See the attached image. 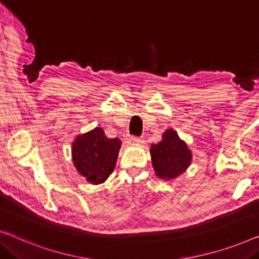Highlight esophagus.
I'll return each instance as SVG.
<instances>
[{
	"mask_svg": "<svg viewBox=\"0 0 259 259\" xmlns=\"http://www.w3.org/2000/svg\"><path fill=\"white\" fill-rule=\"evenodd\" d=\"M126 142L128 145H137L139 142V138H134V137H127L126 138Z\"/></svg>",
	"mask_w": 259,
	"mask_h": 259,
	"instance_id": "esophagus-1",
	"label": "esophagus"
}]
</instances>
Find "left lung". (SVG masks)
I'll list each match as a JSON object with an SVG mask.
<instances>
[{"label": "left lung", "instance_id": "obj_1", "mask_svg": "<svg viewBox=\"0 0 259 259\" xmlns=\"http://www.w3.org/2000/svg\"><path fill=\"white\" fill-rule=\"evenodd\" d=\"M155 174L163 180L178 178L192 162V152L174 130H167L159 144L151 146Z\"/></svg>", "mask_w": 259, "mask_h": 259}]
</instances>
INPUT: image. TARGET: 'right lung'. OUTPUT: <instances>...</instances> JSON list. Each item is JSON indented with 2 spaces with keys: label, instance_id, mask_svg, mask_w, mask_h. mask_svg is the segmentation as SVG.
Listing matches in <instances>:
<instances>
[{
  "label": "right lung",
  "instance_id": "1",
  "mask_svg": "<svg viewBox=\"0 0 259 259\" xmlns=\"http://www.w3.org/2000/svg\"><path fill=\"white\" fill-rule=\"evenodd\" d=\"M120 147L121 141L118 138L108 139L103 128L96 127L74 139L73 164L86 181L99 185L106 181L113 171Z\"/></svg>",
  "mask_w": 259,
  "mask_h": 259
}]
</instances>
